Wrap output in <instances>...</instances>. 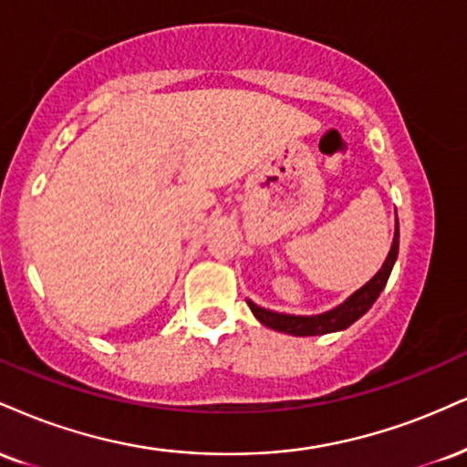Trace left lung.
<instances>
[{"instance_id": "left-lung-1", "label": "left lung", "mask_w": 467, "mask_h": 467, "mask_svg": "<svg viewBox=\"0 0 467 467\" xmlns=\"http://www.w3.org/2000/svg\"><path fill=\"white\" fill-rule=\"evenodd\" d=\"M398 244H400V230H398L396 222V234L394 244H391L389 256L385 258L383 267L379 269V274L369 280L368 285H363L357 294H352L344 305H339L333 311L322 313V316H287V313H274L267 311V308L256 306L254 302L248 300L250 311L254 313V317L261 324H265L267 328L280 330V333L296 335V337H311V335H326L335 333V330H344L350 324H355L363 313L369 311V306L374 305L376 297L380 296V291L385 289L387 280H389L391 269H394V263L398 258Z\"/></svg>"}]
</instances>
